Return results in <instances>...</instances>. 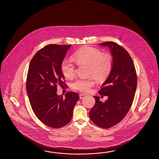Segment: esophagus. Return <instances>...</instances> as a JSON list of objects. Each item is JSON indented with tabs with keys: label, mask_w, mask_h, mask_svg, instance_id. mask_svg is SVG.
Segmentation results:
<instances>
[{
	"label": "esophagus",
	"mask_w": 159,
	"mask_h": 159,
	"mask_svg": "<svg viewBox=\"0 0 159 159\" xmlns=\"http://www.w3.org/2000/svg\"><path fill=\"white\" fill-rule=\"evenodd\" d=\"M86 94H80V95H79V97H80V99H84V98H86Z\"/></svg>",
	"instance_id": "esophagus-1"
}]
</instances>
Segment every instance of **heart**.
<instances>
[{"label":"heart","mask_w":159,"mask_h":159,"mask_svg":"<svg viewBox=\"0 0 159 159\" xmlns=\"http://www.w3.org/2000/svg\"><path fill=\"white\" fill-rule=\"evenodd\" d=\"M73 59L79 65H88L87 78H78L71 83V88L80 92H88L95 84V79L99 82L105 80L111 72L113 65L112 56L108 53H102L92 47H84L73 55ZM61 70L64 76L71 79L75 75V65L73 60L65 58L61 63Z\"/></svg>","instance_id":"b5f03b06"}]
</instances>
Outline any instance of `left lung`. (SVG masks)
<instances>
[{
  "label": "left lung",
  "mask_w": 159,
  "mask_h": 159,
  "mask_svg": "<svg viewBox=\"0 0 159 159\" xmlns=\"http://www.w3.org/2000/svg\"><path fill=\"white\" fill-rule=\"evenodd\" d=\"M99 45L108 47L113 57L111 72L99 91L108 99L102 102L94 96L96 103L89 117L97 126L109 129L122 120L130 109L137 88V75L131 57L124 48L113 42Z\"/></svg>",
  "instance_id": "8db88e82"
}]
</instances>
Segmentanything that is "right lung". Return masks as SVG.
I'll return each mask as SVG.
<instances>
[{
    "instance_id": "right-lung-1",
    "label": "right lung",
    "mask_w": 159,
    "mask_h": 159,
    "mask_svg": "<svg viewBox=\"0 0 159 159\" xmlns=\"http://www.w3.org/2000/svg\"><path fill=\"white\" fill-rule=\"evenodd\" d=\"M70 45L49 44L33 56L29 67L26 91L33 112L46 126L58 129L67 125L79 96L68 92L57 94V84L65 85L61 63Z\"/></svg>"
}]
</instances>
